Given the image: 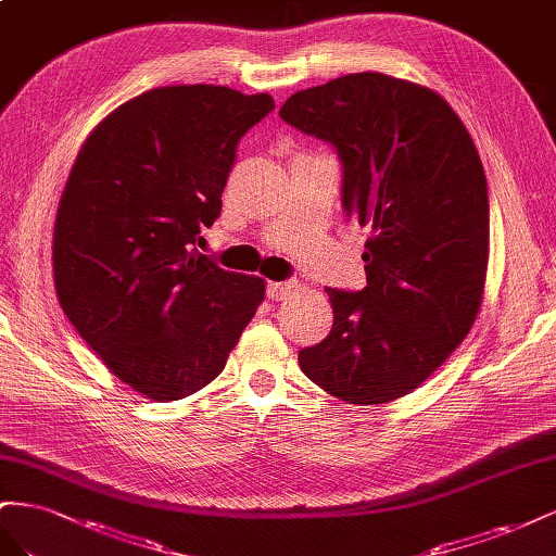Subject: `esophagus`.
<instances>
[{"label":"esophagus","mask_w":556,"mask_h":556,"mask_svg":"<svg viewBox=\"0 0 556 556\" xmlns=\"http://www.w3.org/2000/svg\"><path fill=\"white\" fill-rule=\"evenodd\" d=\"M298 291V281H269L267 283V295L273 300H287Z\"/></svg>","instance_id":"34e87169"}]
</instances>
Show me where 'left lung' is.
<instances>
[{
	"label": "left lung",
	"instance_id": "left-lung-1",
	"mask_svg": "<svg viewBox=\"0 0 556 556\" xmlns=\"http://www.w3.org/2000/svg\"><path fill=\"white\" fill-rule=\"evenodd\" d=\"M279 116L342 161V207L370 228L368 287L326 289L332 328L298 354L352 405L412 393L466 340L489 263L484 167L456 111L431 88L379 72L300 90Z\"/></svg>",
	"mask_w": 556,
	"mask_h": 556
}]
</instances>
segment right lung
Instances as JSON below:
<instances>
[{
	"mask_svg": "<svg viewBox=\"0 0 556 556\" xmlns=\"http://www.w3.org/2000/svg\"><path fill=\"white\" fill-rule=\"evenodd\" d=\"M275 109L267 92L165 86L137 94L78 151L55 214L60 307L121 382L167 403L226 368L265 298L195 244L220 214L240 139Z\"/></svg>",
	"mask_w": 556,
	"mask_h": 556,
	"instance_id": "1",
	"label": "right lung"
}]
</instances>
